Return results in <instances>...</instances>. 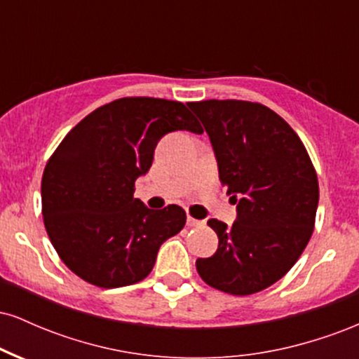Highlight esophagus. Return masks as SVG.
I'll use <instances>...</instances> for the list:
<instances>
[{
    "instance_id": "esophagus-1",
    "label": "esophagus",
    "mask_w": 359,
    "mask_h": 359,
    "mask_svg": "<svg viewBox=\"0 0 359 359\" xmlns=\"http://www.w3.org/2000/svg\"><path fill=\"white\" fill-rule=\"evenodd\" d=\"M187 226L189 228H204L205 221H201V219H196V217H192V216H187Z\"/></svg>"
}]
</instances>
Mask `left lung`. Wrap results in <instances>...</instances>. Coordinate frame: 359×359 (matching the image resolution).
I'll use <instances>...</instances> for the list:
<instances>
[{"mask_svg":"<svg viewBox=\"0 0 359 359\" xmlns=\"http://www.w3.org/2000/svg\"><path fill=\"white\" fill-rule=\"evenodd\" d=\"M203 121L219 180L236 203L233 226L209 219L217 251L196 262L208 285L251 295L273 285L306 250L316 224L319 182L306 147L290 125L259 102H187Z\"/></svg>","mask_w":359,"mask_h":359,"instance_id":"8db88e82","label":"left lung"}]
</instances>
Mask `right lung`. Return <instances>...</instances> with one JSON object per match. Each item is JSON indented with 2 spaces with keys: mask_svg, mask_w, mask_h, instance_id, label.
I'll return each mask as SVG.
<instances>
[{
  "mask_svg": "<svg viewBox=\"0 0 359 359\" xmlns=\"http://www.w3.org/2000/svg\"><path fill=\"white\" fill-rule=\"evenodd\" d=\"M175 130L203 133L182 102L121 97L77 123L48 158L45 229L62 262L84 282L133 285L148 277L162 243L185 226L180 205L154 211L133 197L158 140Z\"/></svg>",
  "mask_w": 359,
  "mask_h": 359,
  "instance_id": "obj_1",
  "label": "right lung"
}]
</instances>
